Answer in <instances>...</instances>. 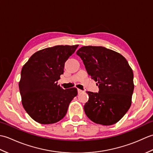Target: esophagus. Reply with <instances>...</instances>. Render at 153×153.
Wrapping results in <instances>:
<instances>
[{
  "label": "esophagus",
  "instance_id": "obj_1",
  "mask_svg": "<svg viewBox=\"0 0 153 153\" xmlns=\"http://www.w3.org/2000/svg\"><path fill=\"white\" fill-rule=\"evenodd\" d=\"M77 91H78V93H81L83 92V91L79 89H77Z\"/></svg>",
  "mask_w": 153,
  "mask_h": 153
}]
</instances>
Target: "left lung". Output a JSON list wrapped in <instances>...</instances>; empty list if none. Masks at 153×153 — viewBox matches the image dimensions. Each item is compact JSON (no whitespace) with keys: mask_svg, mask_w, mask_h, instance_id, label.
<instances>
[{"mask_svg":"<svg viewBox=\"0 0 153 153\" xmlns=\"http://www.w3.org/2000/svg\"><path fill=\"white\" fill-rule=\"evenodd\" d=\"M76 54L99 89V93L87 92L85 114L96 123L114 124L131 106L134 89L131 67L122 55L103 47H82Z\"/></svg>","mask_w":153,"mask_h":153,"instance_id":"1","label":"left lung"}]
</instances>
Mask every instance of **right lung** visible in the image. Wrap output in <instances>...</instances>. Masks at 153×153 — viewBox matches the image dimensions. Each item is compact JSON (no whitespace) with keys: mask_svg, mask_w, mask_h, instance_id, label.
Returning <instances> with one entry per match:
<instances>
[{"mask_svg":"<svg viewBox=\"0 0 153 153\" xmlns=\"http://www.w3.org/2000/svg\"><path fill=\"white\" fill-rule=\"evenodd\" d=\"M78 47L57 45L34 53L23 66L19 83L22 102L32 119L42 124L58 122L77 95L75 87L64 89L57 81L64 64Z\"/></svg>","mask_w":153,"mask_h":153,"instance_id":"right-lung-1","label":"right lung"}]
</instances>
